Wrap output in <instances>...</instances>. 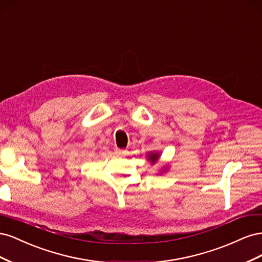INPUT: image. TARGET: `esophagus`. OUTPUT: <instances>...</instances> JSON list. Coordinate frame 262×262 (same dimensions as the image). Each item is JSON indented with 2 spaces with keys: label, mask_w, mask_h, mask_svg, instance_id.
<instances>
[{
  "label": "esophagus",
  "mask_w": 262,
  "mask_h": 262,
  "mask_svg": "<svg viewBox=\"0 0 262 262\" xmlns=\"http://www.w3.org/2000/svg\"><path fill=\"white\" fill-rule=\"evenodd\" d=\"M116 153L119 155H125L126 154V149H122V148H116Z\"/></svg>",
  "instance_id": "esophagus-1"
}]
</instances>
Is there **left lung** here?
Masks as SVG:
<instances>
[{"label":"left lung","mask_w":262,"mask_h":262,"mask_svg":"<svg viewBox=\"0 0 262 262\" xmlns=\"http://www.w3.org/2000/svg\"><path fill=\"white\" fill-rule=\"evenodd\" d=\"M148 157H149V161L152 162V164H154V163H156V162H157V160H158V157H160V155L156 154V153H154V154H149V155H148Z\"/></svg>","instance_id":"obj_1"}]
</instances>
